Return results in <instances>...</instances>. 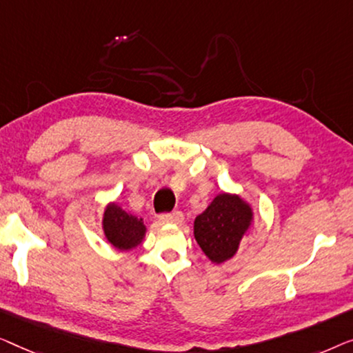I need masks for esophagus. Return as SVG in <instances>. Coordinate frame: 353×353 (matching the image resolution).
<instances>
[{"label":"esophagus","mask_w":353,"mask_h":353,"mask_svg":"<svg viewBox=\"0 0 353 353\" xmlns=\"http://www.w3.org/2000/svg\"><path fill=\"white\" fill-rule=\"evenodd\" d=\"M160 219L163 222H166V224H181L183 221V214L181 211H172V212H168V214H163Z\"/></svg>","instance_id":"obj_1"}]
</instances>
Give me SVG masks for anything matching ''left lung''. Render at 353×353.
Instances as JSON below:
<instances>
[{
    "label": "left lung",
    "instance_id": "left-lung-1",
    "mask_svg": "<svg viewBox=\"0 0 353 353\" xmlns=\"http://www.w3.org/2000/svg\"><path fill=\"white\" fill-rule=\"evenodd\" d=\"M252 216V208L241 196L219 193L193 222V235L208 259L214 264L232 259Z\"/></svg>",
    "mask_w": 353,
    "mask_h": 353
}]
</instances>
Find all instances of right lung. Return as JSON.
<instances>
[{
  "label": "right lung",
  "mask_w": 353,
  "mask_h": 353,
  "mask_svg": "<svg viewBox=\"0 0 353 353\" xmlns=\"http://www.w3.org/2000/svg\"><path fill=\"white\" fill-rule=\"evenodd\" d=\"M102 228L108 243L120 251H129L141 245L147 232L142 219L121 210L117 203L107 205L103 211Z\"/></svg>",
  "instance_id": "right-lung-1"
}]
</instances>
